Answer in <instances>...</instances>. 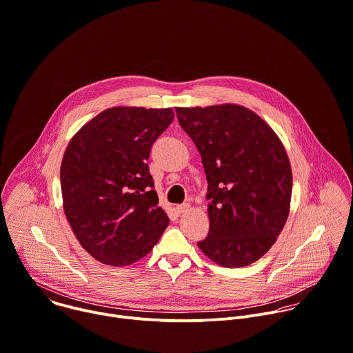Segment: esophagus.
I'll return each instance as SVG.
<instances>
[{"mask_svg": "<svg viewBox=\"0 0 353 353\" xmlns=\"http://www.w3.org/2000/svg\"><path fill=\"white\" fill-rule=\"evenodd\" d=\"M189 207H190V205H189L188 203H183V204L176 205V207H175V210L178 211V214H183V212H186V211L189 210Z\"/></svg>", "mask_w": 353, "mask_h": 353, "instance_id": "1", "label": "esophagus"}]
</instances>
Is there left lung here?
Returning a JSON list of instances; mask_svg holds the SVG:
<instances>
[{
    "label": "left lung",
    "instance_id": "8db88e82",
    "mask_svg": "<svg viewBox=\"0 0 353 353\" xmlns=\"http://www.w3.org/2000/svg\"><path fill=\"white\" fill-rule=\"evenodd\" d=\"M175 112L208 182L210 230L199 248L225 268L258 261L290 211L292 174L284 146L259 116L239 105Z\"/></svg>",
    "mask_w": 353,
    "mask_h": 353
}]
</instances>
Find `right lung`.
Segmentation results:
<instances>
[{"label": "right lung", "instance_id": "1", "mask_svg": "<svg viewBox=\"0 0 353 353\" xmlns=\"http://www.w3.org/2000/svg\"><path fill=\"white\" fill-rule=\"evenodd\" d=\"M172 120L171 109L112 108L69 142L61 167L63 210L97 261L131 265L152 251L168 226L146 160Z\"/></svg>", "mask_w": 353, "mask_h": 353}]
</instances>
